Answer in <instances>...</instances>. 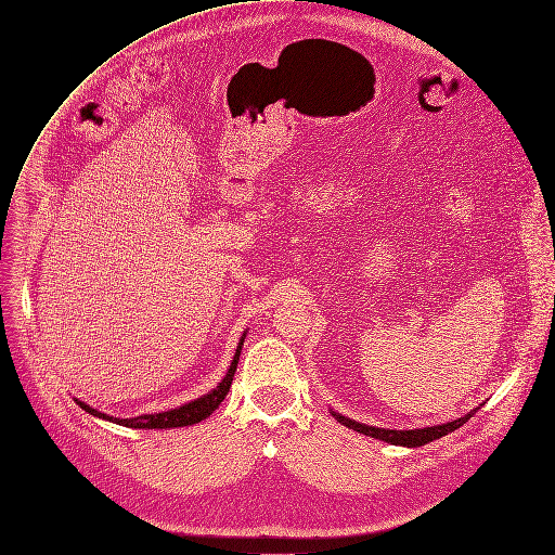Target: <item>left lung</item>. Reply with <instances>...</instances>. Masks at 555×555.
I'll return each instance as SVG.
<instances>
[{
	"label": "left lung",
	"instance_id": "left-lung-1",
	"mask_svg": "<svg viewBox=\"0 0 555 555\" xmlns=\"http://www.w3.org/2000/svg\"><path fill=\"white\" fill-rule=\"evenodd\" d=\"M477 410H479V408L470 410L466 416H462V418H457V421H453V423H444V425H436V427H423V429H403V431H399V429H382V427H373V425H363V423L350 421V418H346V416H341V414H337V412H333V410H331V414H333V418H335L337 423H341L344 427H348V429H352V431H359V434H363V436H371V438L384 440V442H388V444H397V447H423V444H429V442H434V440H438V438H442V436H447V434L460 429L464 423L470 421V416H473Z\"/></svg>",
	"mask_w": 555,
	"mask_h": 555
}]
</instances>
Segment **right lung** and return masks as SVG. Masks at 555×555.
Listing matches in <instances>:
<instances>
[{
	"label": "right lung",
	"mask_w": 555,
	"mask_h": 555,
	"mask_svg": "<svg viewBox=\"0 0 555 555\" xmlns=\"http://www.w3.org/2000/svg\"><path fill=\"white\" fill-rule=\"evenodd\" d=\"M244 339H246V331H244V335H242V339L237 344V350H235V357H233V361L229 365L227 377L209 395H205V397H201V399H196L192 403H184V405H180L176 410H167V412H158V414H143V416H137V418H113V416H108L104 412H98V410L89 408L87 403H82L78 399H76V403L85 412H89L91 416H98V418L108 421V423H117L121 427H132V429H171V427L196 425V423L209 418L222 405L224 397L229 395L233 377H235V371H237V361H240V352H242Z\"/></svg>",
	"instance_id": "obj_1"
}]
</instances>
